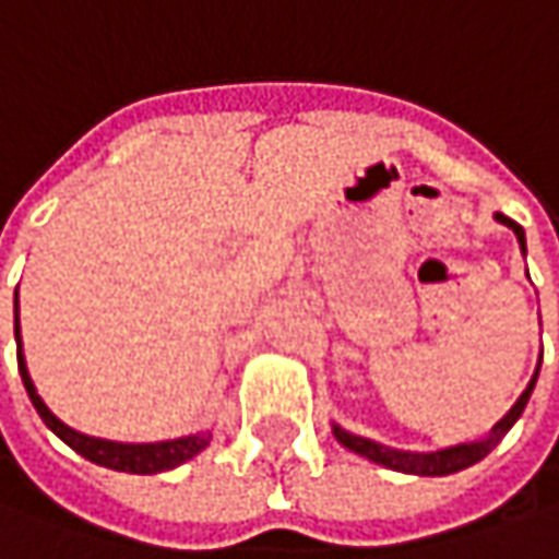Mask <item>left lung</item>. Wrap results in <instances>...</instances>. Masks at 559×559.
<instances>
[{"label":"left lung","instance_id":"8db88e82","mask_svg":"<svg viewBox=\"0 0 559 559\" xmlns=\"http://www.w3.org/2000/svg\"><path fill=\"white\" fill-rule=\"evenodd\" d=\"M495 219L501 222V225H508L510 231L516 235V241H520V250H523V257H526V231L516 225L508 216H501V213H495ZM538 368H542V361H538ZM538 368H535V374H532L530 386L523 390V395L513 402V408H510L495 427H491L489 433L483 436V439H476V442H457V445H449V449H439V452H405V449H393V445H383V442H374V439H368V436H356L349 433V430H343L340 424H331V430L337 436V442L343 449H349V452L361 454V457H368V461H374L380 467H386V471H399V473H412V476H449V473L457 471H467L473 467L476 461H483L486 454L508 436V430L520 420V414L526 412V405H530V395L535 390V380H538Z\"/></svg>","mask_w":559,"mask_h":559}]
</instances>
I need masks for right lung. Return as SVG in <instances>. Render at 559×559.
<instances>
[{
  "mask_svg": "<svg viewBox=\"0 0 559 559\" xmlns=\"http://www.w3.org/2000/svg\"><path fill=\"white\" fill-rule=\"evenodd\" d=\"M14 340H17V371H21V380H24V390H27L29 402L36 414L43 417V424L49 427L51 433L58 436L64 445H70L76 454H83L86 461L98 464V467H107V471H120V473H139V476H147V473H164L179 467L185 461H191L194 454H201L210 439H213V430H201V433H188L179 436V439H164V442H114V439H102V436H88L80 433L68 427L58 414L51 412L49 405L43 402V395L36 393V383L27 371V358H24V346H21V318H17V294H14Z\"/></svg>",
  "mask_w": 559,
  "mask_h": 559,
  "instance_id": "right-lung-1",
  "label": "right lung"
}]
</instances>
